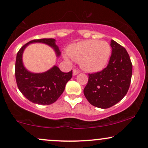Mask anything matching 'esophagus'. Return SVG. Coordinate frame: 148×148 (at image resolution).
<instances>
[{"label":"esophagus","instance_id":"obj_1","mask_svg":"<svg viewBox=\"0 0 148 148\" xmlns=\"http://www.w3.org/2000/svg\"><path fill=\"white\" fill-rule=\"evenodd\" d=\"M79 72H80V71H79V70H77L75 69H74L73 70V75H76L79 73Z\"/></svg>","mask_w":148,"mask_h":148}]
</instances>
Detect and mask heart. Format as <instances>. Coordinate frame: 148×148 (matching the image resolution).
<instances>
[{"label":"heart","instance_id":"b5f03b06","mask_svg":"<svg viewBox=\"0 0 148 148\" xmlns=\"http://www.w3.org/2000/svg\"><path fill=\"white\" fill-rule=\"evenodd\" d=\"M68 55L73 60L80 63L84 70L97 72L107 65L111 54L110 45L106 41L89 40L70 45L67 49ZM69 60V57L66 56Z\"/></svg>","mask_w":148,"mask_h":148}]
</instances>
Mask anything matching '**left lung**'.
Wrapping results in <instances>:
<instances>
[{"instance_id": "obj_1", "label": "left lung", "mask_w": 148, "mask_h": 148, "mask_svg": "<svg viewBox=\"0 0 148 148\" xmlns=\"http://www.w3.org/2000/svg\"><path fill=\"white\" fill-rule=\"evenodd\" d=\"M112 54L107 67L99 72L89 73L84 94L92 106L108 108L127 94L132 75V63L124 47L111 40Z\"/></svg>"}]
</instances>
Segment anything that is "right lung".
Segmentation results:
<instances>
[{
    "mask_svg": "<svg viewBox=\"0 0 148 148\" xmlns=\"http://www.w3.org/2000/svg\"><path fill=\"white\" fill-rule=\"evenodd\" d=\"M33 42H42L54 49L57 56L60 55L59 48L53 38H42L29 41L17 52L15 62V78L18 89L28 100L40 105H49L59 98L66 84L73 76V71L63 73L57 66L43 73H32L24 67L22 54L25 47Z\"/></svg>",
    "mask_w": 148,
    "mask_h": 148,
    "instance_id": "right-lung-1",
    "label": "right lung"
}]
</instances>
